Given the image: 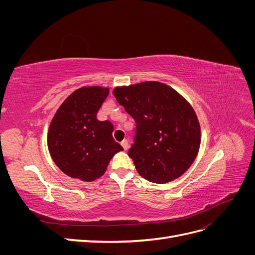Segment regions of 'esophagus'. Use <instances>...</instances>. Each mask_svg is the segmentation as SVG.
Masks as SVG:
<instances>
[{
    "label": "esophagus",
    "mask_w": 255,
    "mask_h": 255,
    "mask_svg": "<svg viewBox=\"0 0 255 255\" xmlns=\"http://www.w3.org/2000/svg\"><path fill=\"white\" fill-rule=\"evenodd\" d=\"M121 145H122V148L125 149V151H128V140H123L121 142Z\"/></svg>",
    "instance_id": "obj_1"
}]
</instances>
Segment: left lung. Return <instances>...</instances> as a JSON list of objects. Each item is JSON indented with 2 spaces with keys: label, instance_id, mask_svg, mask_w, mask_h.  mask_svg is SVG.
Wrapping results in <instances>:
<instances>
[{
  "label": "left lung",
  "instance_id": "1",
  "mask_svg": "<svg viewBox=\"0 0 255 255\" xmlns=\"http://www.w3.org/2000/svg\"><path fill=\"white\" fill-rule=\"evenodd\" d=\"M113 94L136 122L128 156L138 173L165 184L186 172L201 143L200 123L187 100L160 82L116 87Z\"/></svg>",
  "mask_w": 255,
  "mask_h": 255
}]
</instances>
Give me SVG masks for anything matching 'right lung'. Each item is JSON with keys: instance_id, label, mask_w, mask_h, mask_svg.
<instances>
[{"instance_id": "right-lung-1", "label": "right lung", "mask_w": 255, "mask_h": 255, "mask_svg": "<svg viewBox=\"0 0 255 255\" xmlns=\"http://www.w3.org/2000/svg\"><path fill=\"white\" fill-rule=\"evenodd\" d=\"M109 87L88 86L73 91L58 107L48 130V148L56 166L84 182L101 177L122 146L113 138L114 126L97 114Z\"/></svg>"}]
</instances>
